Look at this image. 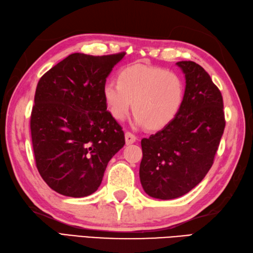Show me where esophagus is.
<instances>
[{"mask_svg": "<svg viewBox=\"0 0 253 253\" xmlns=\"http://www.w3.org/2000/svg\"><path fill=\"white\" fill-rule=\"evenodd\" d=\"M136 139H137V137L134 135L133 133L126 132V142L127 145L128 144H133L134 142H136Z\"/></svg>", "mask_w": 253, "mask_h": 253, "instance_id": "esophagus-1", "label": "esophagus"}]
</instances>
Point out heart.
Segmentation results:
<instances>
[{"label":"heart","mask_w":253,"mask_h":253,"mask_svg":"<svg viewBox=\"0 0 253 253\" xmlns=\"http://www.w3.org/2000/svg\"><path fill=\"white\" fill-rule=\"evenodd\" d=\"M103 96L115 120L125 119L132 106L135 111L134 125H146L151 130H158L169 125L177 115L183 102L184 85L174 71L134 64L119 72L118 81L105 82Z\"/></svg>","instance_id":"obj_1"}]
</instances>
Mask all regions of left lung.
I'll return each mask as SVG.
<instances>
[{
	"label": "left lung",
	"instance_id": "1",
	"mask_svg": "<svg viewBox=\"0 0 253 253\" xmlns=\"http://www.w3.org/2000/svg\"><path fill=\"white\" fill-rule=\"evenodd\" d=\"M186 80L175 118L142 139L139 178L145 193L174 199L190 192L209 172L225 127L223 97L208 72L194 61H178Z\"/></svg>",
	"mask_w": 253,
	"mask_h": 253
}]
</instances>
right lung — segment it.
<instances>
[{"label":"right lung","instance_id":"add662e5","mask_svg":"<svg viewBox=\"0 0 253 253\" xmlns=\"http://www.w3.org/2000/svg\"><path fill=\"white\" fill-rule=\"evenodd\" d=\"M126 53L69 55L39 81L30 128L38 171L60 195L96 192L109 160L125 141L107 110L103 86Z\"/></svg>","mask_w":253,"mask_h":253}]
</instances>
